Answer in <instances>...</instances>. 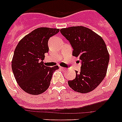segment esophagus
Segmentation results:
<instances>
[{"instance_id":"obj_1","label":"esophagus","mask_w":122,"mask_h":122,"mask_svg":"<svg viewBox=\"0 0 122 122\" xmlns=\"http://www.w3.org/2000/svg\"><path fill=\"white\" fill-rule=\"evenodd\" d=\"M59 68H60V69H61V70H65V68H64V67L59 66Z\"/></svg>"}]
</instances>
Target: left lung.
<instances>
[{"label": "left lung", "mask_w": 122, "mask_h": 122, "mask_svg": "<svg viewBox=\"0 0 122 122\" xmlns=\"http://www.w3.org/2000/svg\"><path fill=\"white\" fill-rule=\"evenodd\" d=\"M73 47V56L78 57L81 66L76 77L68 81L73 91L88 93L103 80L107 72L110 55L102 37L88 28L71 26L60 30Z\"/></svg>", "instance_id": "obj_1"}]
</instances>
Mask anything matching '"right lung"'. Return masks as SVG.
<instances>
[{"label": "right lung", "mask_w": 122, "mask_h": 122, "mask_svg": "<svg viewBox=\"0 0 122 122\" xmlns=\"http://www.w3.org/2000/svg\"><path fill=\"white\" fill-rule=\"evenodd\" d=\"M59 31L57 28L41 27L34 30L19 42L12 57V72L25 92L39 95L49 88L58 66H45L43 60L49 51L48 41Z\"/></svg>", "instance_id": "add662e5"}]
</instances>
